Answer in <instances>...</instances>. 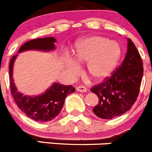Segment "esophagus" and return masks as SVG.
Returning a JSON list of instances; mask_svg holds the SVG:
<instances>
[{
	"label": "esophagus",
	"instance_id": "1",
	"mask_svg": "<svg viewBox=\"0 0 152 152\" xmlns=\"http://www.w3.org/2000/svg\"><path fill=\"white\" fill-rule=\"evenodd\" d=\"M76 91L77 92H86L87 91V89L84 86H79L76 87Z\"/></svg>",
	"mask_w": 152,
	"mask_h": 152
}]
</instances>
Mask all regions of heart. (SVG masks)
<instances>
[{
  "mask_svg": "<svg viewBox=\"0 0 152 152\" xmlns=\"http://www.w3.org/2000/svg\"><path fill=\"white\" fill-rule=\"evenodd\" d=\"M74 55L79 64H86L91 77L102 82L114 73L122 58V50L117 42L104 36L94 35L79 39L75 45ZM77 63L72 59L65 63L66 72L72 76H77L80 72V66Z\"/></svg>",
  "mask_w": 152,
  "mask_h": 152,
  "instance_id": "b5f03b06",
  "label": "heart"
}]
</instances>
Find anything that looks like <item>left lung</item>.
Masks as SVG:
<instances>
[{"instance_id": "8db88e82", "label": "left lung", "mask_w": 152, "mask_h": 152, "mask_svg": "<svg viewBox=\"0 0 152 152\" xmlns=\"http://www.w3.org/2000/svg\"><path fill=\"white\" fill-rule=\"evenodd\" d=\"M142 75L140 53L128 39L127 53L122 66L110 77L91 89L99 100L92 110L94 113L99 118L111 119L129 110L138 97Z\"/></svg>"}]
</instances>
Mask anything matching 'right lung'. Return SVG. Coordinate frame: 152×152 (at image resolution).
Segmentation results:
<instances>
[{
  "instance_id": "obj_1",
  "label": "right lung",
  "mask_w": 152,
  "mask_h": 152,
  "mask_svg": "<svg viewBox=\"0 0 152 152\" xmlns=\"http://www.w3.org/2000/svg\"><path fill=\"white\" fill-rule=\"evenodd\" d=\"M57 39L53 37L35 39L24 43L18 53L27 50H40L50 52L56 49ZM17 55L13 56L10 63V89L17 106L29 118L39 122L52 120L59 115L64 104L66 96L75 92L72 86H64L53 83L43 93L39 95H24L18 91L13 79V66Z\"/></svg>"
}]
</instances>
